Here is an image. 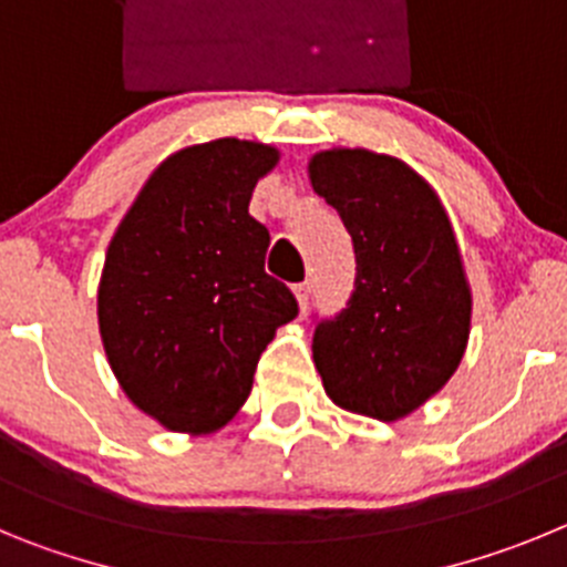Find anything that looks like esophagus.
Instances as JSON below:
<instances>
[{
  "label": "esophagus",
  "mask_w": 567,
  "mask_h": 567,
  "mask_svg": "<svg viewBox=\"0 0 567 567\" xmlns=\"http://www.w3.org/2000/svg\"><path fill=\"white\" fill-rule=\"evenodd\" d=\"M293 293H296V302H299V308H302V310L308 308V302H310V282L296 285Z\"/></svg>",
  "instance_id": "1"
}]
</instances>
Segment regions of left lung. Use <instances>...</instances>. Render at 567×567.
<instances>
[{"label": "left lung", "mask_w": 567, "mask_h": 567, "mask_svg": "<svg viewBox=\"0 0 567 567\" xmlns=\"http://www.w3.org/2000/svg\"><path fill=\"white\" fill-rule=\"evenodd\" d=\"M308 169L355 251L347 308L316 324V370L341 410L398 421L466 353L472 290L455 231L430 183L398 157L330 150Z\"/></svg>", "instance_id": "1"}]
</instances>
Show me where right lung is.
I'll list each match as a JSON object with an SVG mask.
<instances>
[{
	"label": "right lung",
	"mask_w": 567,
	"mask_h": 567,
	"mask_svg": "<svg viewBox=\"0 0 567 567\" xmlns=\"http://www.w3.org/2000/svg\"><path fill=\"white\" fill-rule=\"evenodd\" d=\"M274 146L220 137L150 175L106 248L99 328L121 390L172 432L220 430L251 395L254 370L293 293L265 274L271 234L248 214L277 166Z\"/></svg>",
	"instance_id": "right-lung-1"
}]
</instances>
